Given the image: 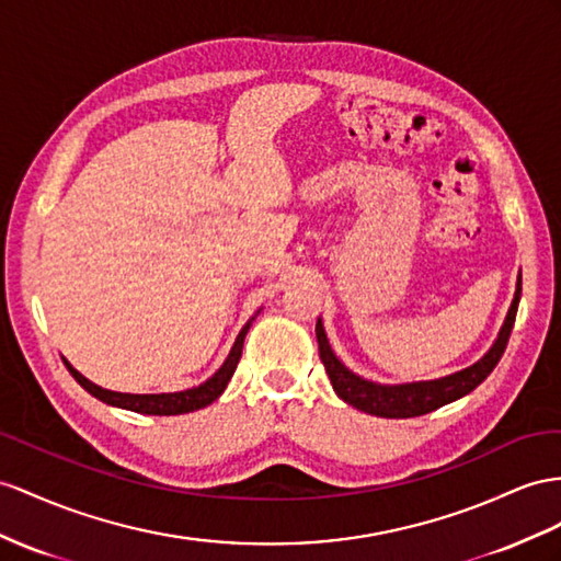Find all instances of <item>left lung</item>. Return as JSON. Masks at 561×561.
Segmentation results:
<instances>
[{"instance_id":"obj_1","label":"left lung","mask_w":561,"mask_h":561,"mask_svg":"<svg viewBox=\"0 0 561 561\" xmlns=\"http://www.w3.org/2000/svg\"><path fill=\"white\" fill-rule=\"evenodd\" d=\"M519 298H522V277H519V284H516L512 308L507 312L505 324L500 329L497 341L493 343V348L488 351L477 365H471L450 377H443L436 381L403 383V386H381V383L365 381L360 377H355L353 371H348L336 360V355L332 353V348H329L322 322L318 320V324H314V334H318L320 360L327 369L329 379H332L334 391L339 393V398L346 400L348 405L363 410L367 414H377V417H389V420L420 417V414L434 412L443 405L453 403V400L467 396L469 391L477 389L488 375H491L495 365L500 363L502 353L507 348V341L516 318V308H519Z\"/></svg>"}]
</instances>
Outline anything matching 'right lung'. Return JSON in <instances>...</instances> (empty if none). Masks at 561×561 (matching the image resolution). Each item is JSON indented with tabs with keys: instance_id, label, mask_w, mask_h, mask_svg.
Here are the masks:
<instances>
[{
	"instance_id": "add662e5",
	"label": "right lung",
	"mask_w": 561,
	"mask_h": 561,
	"mask_svg": "<svg viewBox=\"0 0 561 561\" xmlns=\"http://www.w3.org/2000/svg\"><path fill=\"white\" fill-rule=\"evenodd\" d=\"M249 332V324L241 329L237 341H234V348L229 353V357L225 360V365L215 371V375L206 381L196 386V389L190 391H180V393H153V396H135V393H116V391H106L102 386H96L92 381L84 379L78 369L70 367L66 360V367L70 375L76 377V381L82 386L84 391L92 393L94 398L102 400L106 405H116L123 410H133V412H141V414H184V412H194L210 405L215 398H218L227 381L232 379L234 369L239 365V357H241V348H243V336Z\"/></svg>"
}]
</instances>
